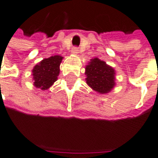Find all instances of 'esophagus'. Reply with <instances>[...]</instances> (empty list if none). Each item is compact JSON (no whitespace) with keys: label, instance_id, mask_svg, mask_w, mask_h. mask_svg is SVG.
<instances>
[{"label":"esophagus","instance_id":"obj_1","mask_svg":"<svg viewBox=\"0 0 158 158\" xmlns=\"http://www.w3.org/2000/svg\"><path fill=\"white\" fill-rule=\"evenodd\" d=\"M78 51H79V50H78V48H77V47H74V48L72 49L71 52H72L73 54H77V53H78Z\"/></svg>","mask_w":158,"mask_h":158}]
</instances>
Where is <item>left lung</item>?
Segmentation results:
<instances>
[{
    "instance_id": "8db88e82",
    "label": "left lung",
    "mask_w": 158,
    "mask_h": 158,
    "mask_svg": "<svg viewBox=\"0 0 158 158\" xmlns=\"http://www.w3.org/2000/svg\"><path fill=\"white\" fill-rule=\"evenodd\" d=\"M115 69L98 58H93L85 67L86 83L98 94L109 93L116 85Z\"/></svg>"
}]
</instances>
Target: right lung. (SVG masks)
Returning <instances> with one entry per match:
<instances>
[{
    "mask_svg": "<svg viewBox=\"0 0 158 158\" xmlns=\"http://www.w3.org/2000/svg\"><path fill=\"white\" fill-rule=\"evenodd\" d=\"M63 60L60 55L43 59L32 69V81L36 88L46 90L57 81L60 74V65Z\"/></svg>",
    "mask_w": 158,
    "mask_h": 158,
    "instance_id": "add662e5",
    "label": "right lung"
}]
</instances>
